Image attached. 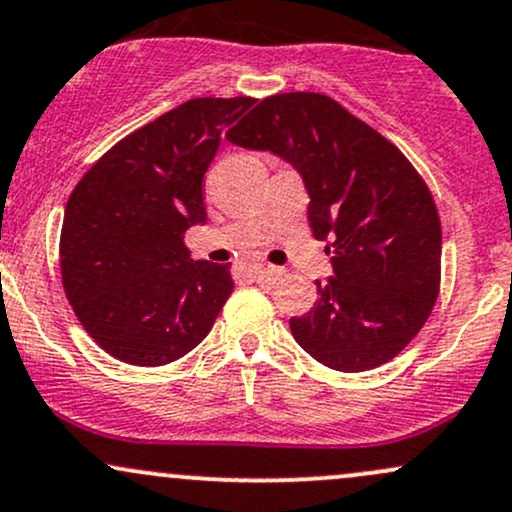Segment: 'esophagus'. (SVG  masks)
I'll use <instances>...</instances> for the list:
<instances>
[{
    "label": "esophagus",
    "instance_id": "obj_1",
    "mask_svg": "<svg viewBox=\"0 0 512 512\" xmlns=\"http://www.w3.org/2000/svg\"><path fill=\"white\" fill-rule=\"evenodd\" d=\"M254 273H256V278H261V280H278V278H282V273H285V270L270 266V263H258V266L254 268Z\"/></svg>",
    "mask_w": 512,
    "mask_h": 512
}]
</instances>
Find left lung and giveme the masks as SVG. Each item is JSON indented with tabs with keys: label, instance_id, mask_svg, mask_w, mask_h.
Returning a JSON list of instances; mask_svg holds the SVG:
<instances>
[{
	"label": "left lung",
	"instance_id": "8db88e82",
	"mask_svg": "<svg viewBox=\"0 0 512 512\" xmlns=\"http://www.w3.org/2000/svg\"><path fill=\"white\" fill-rule=\"evenodd\" d=\"M292 162L309 191V225L330 239L335 278L290 318L294 340L328 369L357 374L417 338L441 290V218L398 146L323 93L261 100L227 134Z\"/></svg>",
	"mask_w": 512,
	"mask_h": 512
}]
</instances>
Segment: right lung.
Instances as JSON below:
<instances>
[{"label":"right lung","mask_w":512,"mask_h":512,"mask_svg":"<svg viewBox=\"0 0 512 512\" xmlns=\"http://www.w3.org/2000/svg\"><path fill=\"white\" fill-rule=\"evenodd\" d=\"M251 105L246 95L186 100L114 143L71 191L62 285L86 333L119 362L184 357L230 299L232 263L191 261L182 234L206 222L203 174Z\"/></svg>","instance_id":"right-lung-1"}]
</instances>
